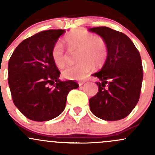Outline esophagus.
<instances>
[{"label": "esophagus", "instance_id": "34e87169", "mask_svg": "<svg viewBox=\"0 0 155 155\" xmlns=\"http://www.w3.org/2000/svg\"><path fill=\"white\" fill-rule=\"evenodd\" d=\"M85 81H80V82H78V83H79V86H82V85H83V84L85 83Z\"/></svg>", "mask_w": 155, "mask_h": 155}]
</instances>
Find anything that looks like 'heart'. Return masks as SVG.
<instances>
[{
	"mask_svg": "<svg viewBox=\"0 0 155 155\" xmlns=\"http://www.w3.org/2000/svg\"><path fill=\"white\" fill-rule=\"evenodd\" d=\"M65 42L70 51L78 50L79 63L68 66L62 70V76L68 79H81L92 70V64L97 68L105 64L108 55V47L105 40L99 36H94L85 30L77 28L65 36ZM51 58L58 68L66 62V54L61 43L57 42L51 49Z\"/></svg>",
	"mask_w": 155,
	"mask_h": 155,
	"instance_id": "b5f03b06",
	"label": "heart"
}]
</instances>
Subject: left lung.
<instances>
[{
	"label": "left lung",
	"mask_w": 155,
	"mask_h": 155,
	"mask_svg": "<svg viewBox=\"0 0 155 155\" xmlns=\"http://www.w3.org/2000/svg\"><path fill=\"white\" fill-rule=\"evenodd\" d=\"M88 30L101 36L108 47L104 67L92 75L101 82H97V94L89 100L90 109L105 121L121 120L130 113L140 99L143 79L140 52L123 33L108 27Z\"/></svg>",
	"instance_id": "left-lung-1"
}]
</instances>
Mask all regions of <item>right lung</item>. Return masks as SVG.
<instances>
[{
  "instance_id": "obj_1",
  "label": "right lung",
  "mask_w": 155,
  "mask_h": 155,
  "mask_svg": "<svg viewBox=\"0 0 155 155\" xmlns=\"http://www.w3.org/2000/svg\"><path fill=\"white\" fill-rule=\"evenodd\" d=\"M64 32L58 29L37 33L19 43L9 60L12 101L32 121H49L58 116L64 110L70 91L79 87L73 80L59 79L61 73L51 58L53 46Z\"/></svg>"
}]
</instances>
